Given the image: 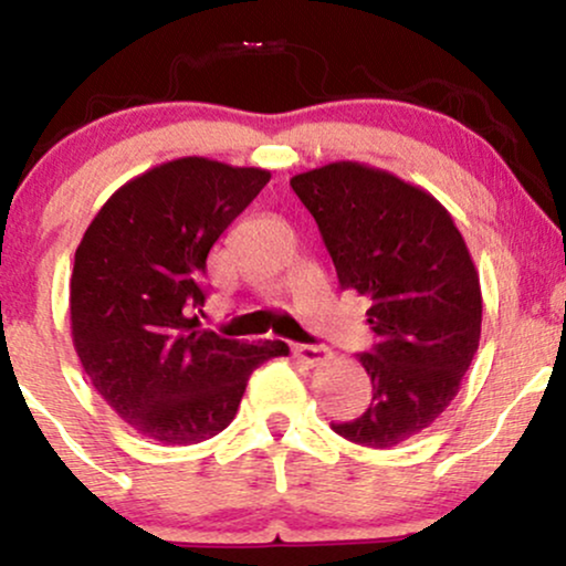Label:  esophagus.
Returning <instances> with one entry per match:
<instances>
[{"label":"esophagus","mask_w":566,"mask_h":566,"mask_svg":"<svg viewBox=\"0 0 566 566\" xmlns=\"http://www.w3.org/2000/svg\"><path fill=\"white\" fill-rule=\"evenodd\" d=\"M295 356L308 367H322L329 359V350L324 346H295Z\"/></svg>","instance_id":"34e87169"}]
</instances>
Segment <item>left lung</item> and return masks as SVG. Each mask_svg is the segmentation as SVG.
Returning <instances> with one entry per match:
<instances>
[{
	"instance_id": "obj_1",
	"label": "left lung",
	"mask_w": 566,
	"mask_h": 566,
	"mask_svg": "<svg viewBox=\"0 0 566 566\" xmlns=\"http://www.w3.org/2000/svg\"><path fill=\"white\" fill-rule=\"evenodd\" d=\"M319 226L343 290L369 297L378 335L359 354L373 401L335 433L388 450L450 407L482 337L479 271L450 212L426 188L359 161L290 180Z\"/></svg>"
}]
</instances>
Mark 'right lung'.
I'll return each instance as SVG.
<instances>
[{"instance_id": "obj_1", "label": "right lung", "mask_w": 566, "mask_h": 566, "mask_svg": "<svg viewBox=\"0 0 566 566\" xmlns=\"http://www.w3.org/2000/svg\"><path fill=\"white\" fill-rule=\"evenodd\" d=\"M271 180L261 167L180 157L116 188L71 274V337L95 391L140 437L199 444L237 415L252 369L287 356L201 329L207 255Z\"/></svg>"}]
</instances>
